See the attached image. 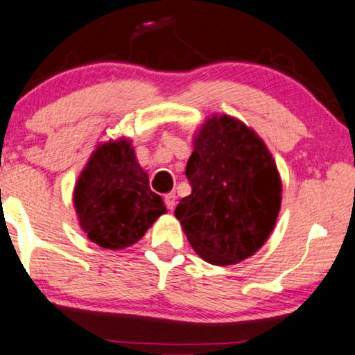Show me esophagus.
I'll return each instance as SVG.
<instances>
[{
    "label": "esophagus",
    "instance_id": "esophagus-1",
    "mask_svg": "<svg viewBox=\"0 0 355 355\" xmlns=\"http://www.w3.org/2000/svg\"><path fill=\"white\" fill-rule=\"evenodd\" d=\"M164 203H166V208L169 211L174 210V205H176V193L171 192L168 196H164Z\"/></svg>",
    "mask_w": 355,
    "mask_h": 355
}]
</instances>
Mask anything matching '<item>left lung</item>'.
<instances>
[{
    "label": "left lung",
    "mask_w": 355,
    "mask_h": 355,
    "mask_svg": "<svg viewBox=\"0 0 355 355\" xmlns=\"http://www.w3.org/2000/svg\"><path fill=\"white\" fill-rule=\"evenodd\" d=\"M186 176L192 192L174 215L192 249L220 266L254 255L281 208L279 173L263 140L231 116H211L193 137Z\"/></svg>",
    "instance_id": "left-lung-1"
}]
</instances>
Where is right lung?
<instances>
[{"label": "right lung", "instance_id": "right-lung-1", "mask_svg": "<svg viewBox=\"0 0 355 355\" xmlns=\"http://www.w3.org/2000/svg\"><path fill=\"white\" fill-rule=\"evenodd\" d=\"M74 207L87 237L110 250L135 244L166 213L125 139L95 148L76 182Z\"/></svg>", "mask_w": 355, "mask_h": 355}]
</instances>
